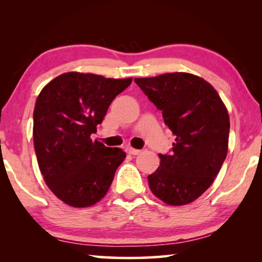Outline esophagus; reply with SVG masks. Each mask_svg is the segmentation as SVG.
<instances>
[{
	"label": "esophagus",
	"mask_w": 262,
	"mask_h": 262,
	"mask_svg": "<svg viewBox=\"0 0 262 262\" xmlns=\"http://www.w3.org/2000/svg\"><path fill=\"white\" fill-rule=\"evenodd\" d=\"M126 152L129 154V155H133V156H135V155H139L141 152V150H137V149H134L132 147H128V148H126Z\"/></svg>",
	"instance_id": "34e87169"
}]
</instances>
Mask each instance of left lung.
Segmentation results:
<instances>
[{
    "label": "left lung",
    "instance_id": "left-lung-1",
    "mask_svg": "<svg viewBox=\"0 0 262 262\" xmlns=\"http://www.w3.org/2000/svg\"><path fill=\"white\" fill-rule=\"evenodd\" d=\"M134 81L176 135L172 152L158 155L161 164L148 177L149 187L167 205H188L210 187L227 157L228 110L215 89L192 74Z\"/></svg>",
    "mask_w": 262,
    "mask_h": 262
}]
</instances>
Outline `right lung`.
I'll list each match as a JSON object with an SVG mask.
<instances>
[{"mask_svg": "<svg viewBox=\"0 0 262 262\" xmlns=\"http://www.w3.org/2000/svg\"><path fill=\"white\" fill-rule=\"evenodd\" d=\"M130 83L132 78L70 72L39 94L33 112L38 165L46 185L67 205L84 208L100 201L126 158L120 148L105 147L90 136Z\"/></svg>", "mask_w": 262, "mask_h": 262, "instance_id": "add662e5", "label": "right lung"}]
</instances>
